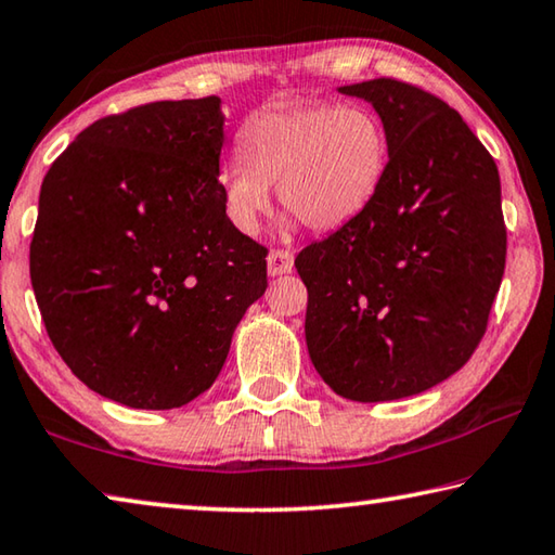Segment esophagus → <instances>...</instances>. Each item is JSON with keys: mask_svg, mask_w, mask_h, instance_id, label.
<instances>
[{"mask_svg": "<svg viewBox=\"0 0 555 555\" xmlns=\"http://www.w3.org/2000/svg\"><path fill=\"white\" fill-rule=\"evenodd\" d=\"M293 268H295V256L289 250L272 248L268 253V272L272 278L287 275V272H293Z\"/></svg>", "mask_w": 555, "mask_h": 555, "instance_id": "obj_1", "label": "esophagus"}]
</instances>
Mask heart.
<instances>
[{
    "label": "heart",
    "mask_w": 555,
    "mask_h": 555,
    "mask_svg": "<svg viewBox=\"0 0 555 555\" xmlns=\"http://www.w3.org/2000/svg\"><path fill=\"white\" fill-rule=\"evenodd\" d=\"M241 155L217 175L223 211L241 233H256L270 209V184L283 207L312 231L351 221L373 199L387 170V133L358 104L283 102L241 131Z\"/></svg>",
    "instance_id": "b5f03b06"
}]
</instances>
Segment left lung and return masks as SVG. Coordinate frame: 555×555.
<instances>
[{"instance_id":"1","label":"left lung","mask_w":555,"mask_h":555,"mask_svg":"<svg viewBox=\"0 0 555 555\" xmlns=\"http://www.w3.org/2000/svg\"><path fill=\"white\" fill-rule=\"evenodd\" d=\"M373 104L390 160L373 199L299 253L307 351L336 395L390 402L468 363L504 275L500 172L463 116L392 77L344 85Z\"/></svg>"}]
</instances>
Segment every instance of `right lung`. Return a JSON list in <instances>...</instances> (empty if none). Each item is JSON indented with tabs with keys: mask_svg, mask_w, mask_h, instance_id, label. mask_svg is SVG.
Wrapping results in <instances>:
<instances>
[{
	"mask_svg": "<svg viewBox=\"0 0 555 555\" xmlns=\"http://www.w3.org/2000/svg\"><path fill=\"white\" fill-rule=\"evenodd\" d=\"M219 96L104 116L43 178L31 285L75 377L133 410H175L221 373L268 287L262 248L217 184Z\"/></svg>",
	"mask_w": 555,
	"mask_h": 555,
	"instance_id": "1",
	"label": "right lung"
}]
</instances>
